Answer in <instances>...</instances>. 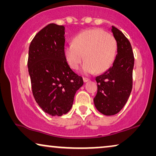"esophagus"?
Returning <instances> with one entry per match:
<instances>
[{
    "mask_svg": "<svg viewBox=\"0 0 156 156\" xmlns=\"http://www.w3.org/2000/svg\"><path fill=\"white\" fill-rule=\"evenodd\" d=\"M83 80H84V82H87L88 81H89V79L87 78V77H84V78H83Z\"/></svg>",
    "mask_w": 156,
    "mask_h": 156,
    "instance_id": "obj_1",
    "label": "esophagus"
}]
</instances>
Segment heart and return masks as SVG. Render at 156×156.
<instances>
[{
	"label": "heart",
	"mask_w": 156,
	"mask_h": 156,
	"mask_svg": "<svg viewBox=\"0 0 156 156\" xmlns=\"http://www.w3.org/2000/svg\"><path fill=\"white\" fill-rule=\"evenodd\" d=\"M116 52L115 37L99 28L82 32L74 37L73 43L64 48L66 60L72 69H77L84 58L86 59L82 68L84 74L108 70L116 59Z\"/></svg>",
	"instance_id": "1"
}]
</instances>
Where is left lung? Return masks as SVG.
Wrapping results in <instances>:
<instances>
[{"label": "left lung", "instance_id": "left-lung-1", "mask_svg": "<svg viewBox=\"0 0 156 156\" xmlns=\"http://www.w3.org/2000/svg\"><path fill=\"white\" fill-rule=\"evenodd\" d=\"M112 32L117 42V55L112 67L96 77L98 90L94 99L97 109L106 116L122 109L133 87L134 57L131 43L116 27L112 26Z\"/></svg>", "mask_w": 156, "mask_h": 156}]
</instances>
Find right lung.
<instances>
[{
	"instance_id": "1",
	"label": "right lung",
	"mask_w": 156,
	"mask_h": 156,
	"mask_svg": "<svg viewBox=\"0 0 156 156\" xmlns=\"http://www.w3.org/2000/svg\"><path fill=\"white\" fill-rule=\"evenodd\" d=\"M65 33L63 25L50 23L36 34L29 48L27 67L33 97L52 116L71 109L76 91L84 84L66 60Z\"/></svg>"
}]
</instances>
